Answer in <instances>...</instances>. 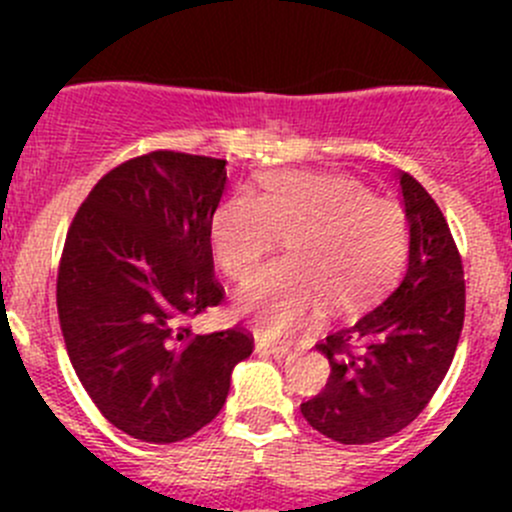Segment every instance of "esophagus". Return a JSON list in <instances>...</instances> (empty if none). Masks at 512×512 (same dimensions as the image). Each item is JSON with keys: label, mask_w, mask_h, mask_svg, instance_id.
Segmentation results:
<instances>
[{"label": "esophagus", "mask_w": 512, "mask_h": 512, "mask_svg": "<svg viewBox=\"0 0 512 512\" xmlns=\"http://www.w3.org/2000/svg\"><path fill=\"white\" fill-rule=\"evenodd\" d=\"M257 352H265V354H272L277 356V359H282V356H287L289 349L285 347V344H277V342H270V339H257Z\"/></svg>", "instance_id": "esophagus-1"}]
</instances>
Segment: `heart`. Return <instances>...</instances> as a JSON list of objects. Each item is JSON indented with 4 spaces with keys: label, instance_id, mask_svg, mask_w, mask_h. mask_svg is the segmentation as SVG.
I'll use <instances>...</instances> for the list:
<instances>
[{
    "label": "heart",
    "instance_id": "1",
    "mask_svg": "<svg viewBox=\"0 0 512 512\" xmlns=\"http://www.w3.org/2000/svg\"><path fill=\"white\" fill-rule=\"evenodd\" d=\"M213 250L232 280H245L285 235L287 255L262 267L237 309L267 339H287L319 317L374 299L406 257V213L361 180L314 170L262 175L260 193L237 190L215 210Z\"/></svg>",
    "mask_w": 512,
    "mask_h": 512
}]
</instances>
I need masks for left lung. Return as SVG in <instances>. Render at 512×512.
<instances>
[{
	"mask_svg": "<svg viewBox=\"0 0 512 512\" xmlns=\"http://www.w3.org/2000/svg\"><path fill=\"white\" fill-rule=\"evenodd\" d=\"M399 183L409 220L404 280L317 344L332 371L327 386L299 406L309 426L344 446L384 441L426 409L466 317V280L451 227L414 175L399 173Z\"/></svg>",
	"mask_w": 512,
	"mask_h": 512,
	"instance_id": "obj_1",
	"label": "left lung"
}]
</instances>
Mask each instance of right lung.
I'll return each instance as SVG.
<instances>
[{"label": "right lung", "mask_w": 512, "mask_h": 512, "mask_svg": "<svg viewBox=\"0 0 512 512\" xmlns=\"http://www.w3.org/2000/svg\"><path fill=\"white\" fill-rule=\"evenodd\" d=\"M225 180L220 158H131L98 180L66 235L56 277L66 352L96 409L138 441L208 426L255 347L245 329L188 327L223 302L210 225Z\"/></svg>", "instance_id": "1"}]
</instances>
